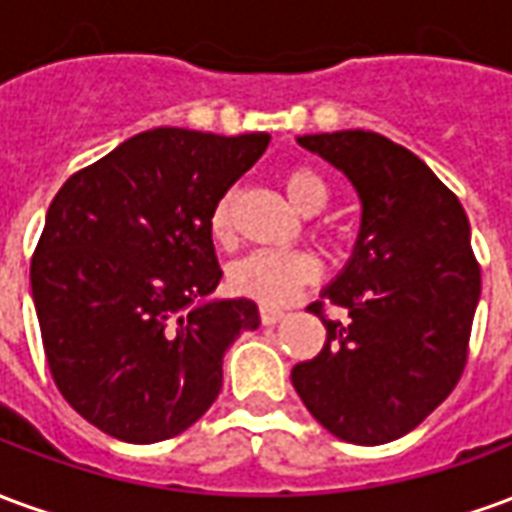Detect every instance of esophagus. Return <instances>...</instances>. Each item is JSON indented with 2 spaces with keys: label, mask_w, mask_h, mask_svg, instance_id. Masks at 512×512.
<instances>
[{
  "label": "esophagus",
  "mask_w": 512,
  "mask_h": 512,
  "mask_svg": "<svg viewBox=\"0 0 512 512\" xmlns=\"http://www.w3.org/2000/svg\"><path fill=\"white\" fill-rule=\"evenodd\" d=\"M282 318H285V312L268 310V307H263V310H260V321H263V326H274V323H279Z\"/></svg>",
  "instance_id": "obj_1"
}]
</instances>
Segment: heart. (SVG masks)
I'll list each match as a JSON object with an SVG mask.
<instances>
[{
    "mask_svg": "<svg viewBox=\"0 0 512 512\" xmlns=\"http://www.w3.org/2000/svg\"><path fill=\"white\" fill-rule=\"evenodd\" d=\"M285 194L296 205V211L315 213L321 211L329 200V189L323 178L310 167H296L285 172ZM230 194L213 205L211 233L216 241L230 238ZM318 277V263L310 252L301 249H257L241 260H235L227 271V282L238 296L255 299L263 307H285L296 299L304 285Z\"/></svg>",
    "mask_w": 512,
    "mask_h": 512,
    "instance_id": "heart-1",
    "label": "heart"
}]
</instances>
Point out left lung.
<instances>
[{
  "mask_svg": "<svg viewBox=\"0 0 512 512\" xmlns=\"http://www.w3.org/2000/svg\"><path fill=\"white\" fill-rule=\"evenodd\" d=\"M351 180L362 219L354 252L321 299L343 307L326 345L290 373L337 439L386 444L450 395L466 365L480 266L461 202L433 169L373 131L296 136ZM310 312L321 315V301Z\"/></svg>",
  "mask_w": 512,
  "mask_h": 512,
  "instance_id": "left-lung-1",
  "label": "left lung"
}]
</instances>
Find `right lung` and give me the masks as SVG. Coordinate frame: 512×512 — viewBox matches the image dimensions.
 <instances>
[{
  "instance_id": "1",
  "label": "right lung",
  "mask_w": 512,
  "mask_h": 512,
  "mask_svg": "<svg viewBox=\"0 0 512 512\" xmlns=\"http://www.w3.org/2000/svg\"><path fill=\"white\" fill-rule=\"evenodd\" d=\"M271 136L153 128L65 180L29 268L49 370L87 422L128 444L191 428L222 392L224 351L255 332L222 279L211 211Z\"/></svg>"
}]
</instances>
